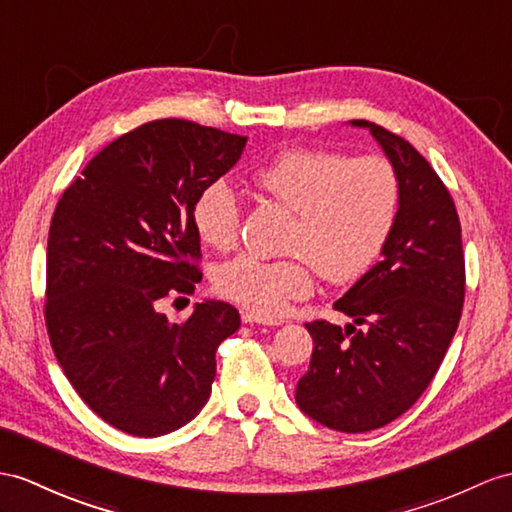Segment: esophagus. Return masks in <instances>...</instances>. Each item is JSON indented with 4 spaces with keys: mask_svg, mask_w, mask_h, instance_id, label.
<instances>
[{
    "mask_svg": "<svg viewBox=\"0 0 512 512\" xmlns=\"http://www.w3.org/2000/svg\"><path fill=\"white\" fill-rule=\"evenodd\" d=\"M241 319L243 323H263V326H278V319H269V317H263L258 313H252V310H243L241 313Z\"/></svg>",
    "mask_w": 512,
    "mask_h": 512,
    "instance_id": "esophagus-1",
    "label": "esophagus"
}]
</instances>
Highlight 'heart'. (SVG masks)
Here are the masks:
<instances>
[{"mask_svg":"<svg viewBox=\"0 0 512 512\" xmlns=\"http://www.w3.org/2000/svg\"><path fill=\"white\" fill-rule=\"evenodd\" d=\"M256 189L295 213L289 252L267 260L243 254L221 267L217 289L260 315H278L313 291V267L330 284L365 276L389 239L400 208V180L382 156L347 158L326 149H282L252 176ZM193 226L208 247L239 241L241 202L226 180L197 195Z\"/></svg>","mask_w":512,"mask_h":512,"instance_id":"obj_1","label":"heart"}]
</instances>
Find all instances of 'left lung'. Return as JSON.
I'll return each instance as SVG.
<instances>
[{"mask_svg": "<svg viewBox=\"0 0 512 512\" xmlns=\"http://www.w3.org/2000/svg\"><path fill=\"white\" fill-rule=\"evenodd\" d=\"M369 128L400 180V208L373 265L334 310L345 328L310 321L313 356L295 402L321 426L376 430L413 406L439 371L465 302V254L450 191L417 149L382 126Z\"/></svg>", "mask_w": 512, "mask_h": 512, "instance_id": "1", "label": "left lung"}]
</instances>
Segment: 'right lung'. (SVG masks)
<instances>
[{
	"instance_id": "1",
	"label": "right lung",
	"mask_w": 512,
	"mask_h": 512,
	"mask_svg": "<svg viewBox=\"0 0 512 512\" xmlns=\"http://www.w3.org/2000/svg\"><path fill=\"white\" fill-rule=\"evenodd\" d=\"M245 143L186 119L149 121L106 145L60 197L47 239L49 343L112 428L160 436L208 402L217 347L239 330V310L206 299L176 323L158 306L202 280L195 199Z\"/></svg>"
}]
</instances>
